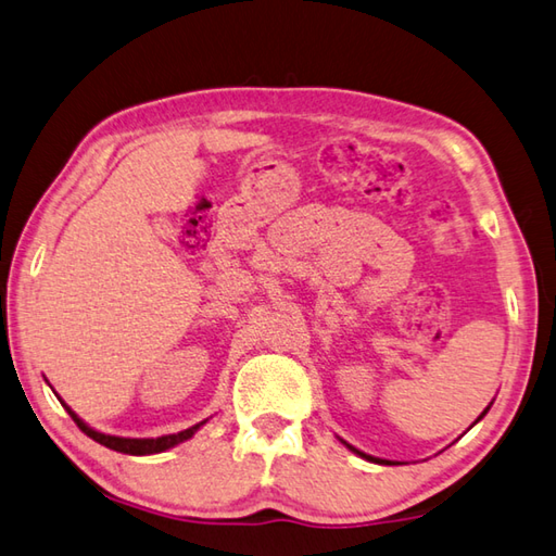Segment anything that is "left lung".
Segmentation results:
<instances>
[{"label":"left lung","mask_w":556,"mask_h":556,"mask_svg":"<svg viewBox=\"0 0 556 556\" xmlns=\"http://www.w3.org/2000/svg\"><path fill=\"white\" fill-rule=\"evenodd\" d=\"M486 412H489V406L484 408V414H486ZM484 414H481V416H484ZM481 416H479V418H481ZM479 418H477V421H479ZM349 447H351V445H349ZM351 450H353V453H358L361 457H365V459H370V463H384V459H375V457H370V455H365V453H361V450H355V447H351ZM384 465H390V463H384Z\"/></svg>","instance_id":"1"}]
</instances>
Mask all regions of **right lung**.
Instances as JSON below:
<instances>
[{"label":"right lung","mask_w":556,"mask_h":556,"mask_svg":"<svg viewBox=\"0 0 556 556\" xmlns=\"http://www.w3.org/2000/svg\"><path fill=\"white\" fill-rule=\"evenodd\" d=\"M65 408H67V414L72 416V421H75L79 428H81V433H87L91 441H97V443H101V445H106V447H111V450H115V453H125V455H154V453H164V450H169V447H174V445H179V443H184V441H188V438H191L198 428H201L205 421H201V424H195V426H191V428H186V431H181V433H172V435H162V438H118V435H106V433H99V431H93V428H89L87 424L81 421V418L72 412V408L65 404Z\"/></svg>","instance_id":"obj_1"}]
</instances>
